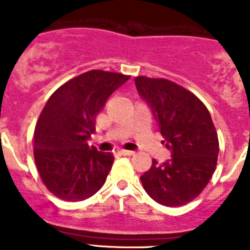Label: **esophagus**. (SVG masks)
Segmentation results:
<instances>
[{
    "mask_svg": "<svg viewBox=\"0 0 250 250\" xmlns=\"http://www.w3.org/2000/svg\"><path fill=\"white\" fill-rule=\"evenodd\" d=\"M120 152L123 154V155H134V154H135L132 150H125V149L120 150Z\"/></svg>",
    "mask_w": 250,
    "mask_h": 250,
    "instance_id": "esophagus-1",
    "label": "esophagus"
}]
</instances>
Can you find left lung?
<instances>
[{
	"instance_id": "left-lung-1",
	"label": "left lung",
	"mask_w": 250,
	"mask_h": 250,
	"mask_svg": "<svg viewBox=\"0 0 250 250\" xmlns=\"http://www.w3.org/2000/svg\"><path fill=\"white\" fill-rule=\"evenodd\" d=\"M135 86L171 151L163 164L152 160L140 176L143 187L159 204L182 207L202 193L215 170L219 143L211 116L193 92L173 81L138 76Z\"/></svg>"
}]
</instances>
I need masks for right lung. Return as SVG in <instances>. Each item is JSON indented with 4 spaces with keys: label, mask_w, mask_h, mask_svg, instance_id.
<instances>
[{
    "label": "right lung",
    "mask_w": 250,
    "mask_h": 250,
    "mask_svg": "<svg viewBox=\"0 0 250 250\" xmlns=\"http://www.w3.org/2000/svg\"><path fill=\"white\" fill-rule=\"evenodd\" d=\"M130 76L91 70L51 95L35 127L34 156L43 184L60 199L80 202L101 189L111 170V152L87 140L96 116L115 90Z\"/></svg>",
    "instance_id": "right-lung-1"
}]
</instances>
